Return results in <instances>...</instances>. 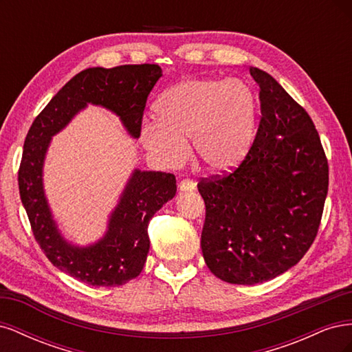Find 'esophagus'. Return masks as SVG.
<instances>
[{"label":"esophagus","mask_w":352,"mask_h":352,"mask_svg":"<svg viewBox=\"0 0 352 352\" xmlns=\"http://www.w3.org/2000/svg\"><path fill=\"white\" fill-rule=\"evenodd\" d=\"M197 188V184L194 180L190 179H182L179 182V190H182V192H188V190H194Z\"/></svg>","instance_id":"obj_1"}]
</instances>
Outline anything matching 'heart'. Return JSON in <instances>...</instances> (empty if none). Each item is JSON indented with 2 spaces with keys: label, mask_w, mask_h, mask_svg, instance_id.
I'll return each mask as SVG.
<instances>
[{
  "label": "heart",
  "mask_w": 352,
  "mask_h": 352,
  "mask_svg": "<svg viewBox=\"0 0 352 352\" xmlns=\"http://www.w3.org/2000/svg\"><path fill=\"white\" fill-rule=\"evenodd\" d=\"M157 120L141 127V142L162 166H176L190 140L194 157L207 172L235 168L250 151L257 100L238 79H189L162 94L154 105Z\"/></svg>",
  "instance_id": "b5f03b06"
}]
</instances>
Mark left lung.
Wrapping results in <instances>:
<instances>
[{"label":"left lung","instance_id":"1","mask_svg":"<svg viewBox=\"0 0 352 352\" xmlns=\"http://www.w3.org/2000/svg\"><path fill=\"white\" fill-rule=\"evenodd\" d=\"M260 87L257 135L232 173L201 179V250L219 279L270 280L300 261L316 239L329 166L308 113L274 78L250 67Z\"/></svg>","mask_w":352,"mask_h":352}]
</instances>
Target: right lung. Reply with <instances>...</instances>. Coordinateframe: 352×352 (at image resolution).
<instances>
[{
    "mask_svg": "<svg viewBox=\"0 0 352 352\" xmlns=\"http://www.w3.org/2000/svg\"><path fill=\"white\" fill-rule=\"evenodd\" d=\"M160 78L158 65L83 70L54 95L26 135L19 190L32 232L47 258L80 282L120 286L140 276L150 251L148 223L176 195V177L172 173L135 170L111 212L104 238L87 248L74 247L60 235L42 186V166L51 136L91 102L114 111L127 132L140 138L146 98Z\"/></svg>",
    "mask_w": 352,
    "mask_h": 352,
    "instance_id": "1",
    "label": "right lung"
}]
</instances>
